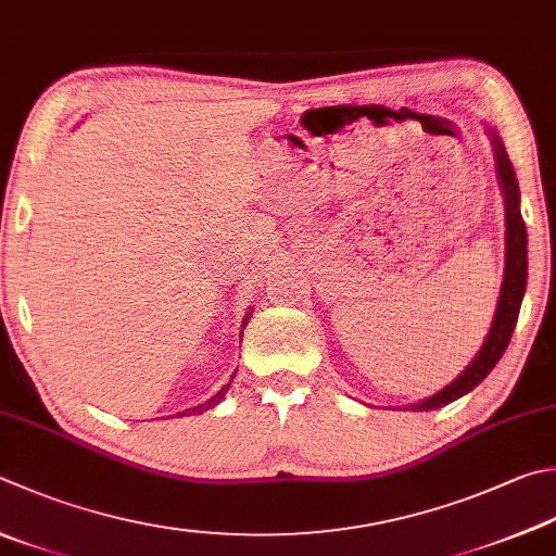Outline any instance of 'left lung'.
<instances>
[{"label":"left lung","instance_id":"obj_1","mask_svg":"<svg viewBox=\"0 0 556 556\" xmlns=\"http://www.w3.org/2000/svg\"><path fill=\"white\" fill-rule=\"evenodd\" d=\"M484 130L491 140V150H494L496 181L501 186V193H504V207H506V268H504V280H501L494 321H491L486 339L481 343V349L472 358V363H469L453 382L445 384L441 392L426 396V400L400 406L402 412H433V408L447 406L450 402H455L467 392H472L475 387L496 368L501 355H504L508 349L513 329H516L520 302H522V295H526V286H528V232L520 215L518 179L506 154L504 140H501L498 130L491 123H484Z\"/></svg>","mask_w":556,"mask_h":556}]
</instances>
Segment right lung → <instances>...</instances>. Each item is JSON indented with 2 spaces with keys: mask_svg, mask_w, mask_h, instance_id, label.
<instances>
[{
  "mask_svg": "<svg viewBox=\"0 0 556 556\" xmlns=\"http://www.w3.org/2000/svg\"><path fill=\"white\" fill-rule=\"evenodd\" d=\"M251 312L254 309H249L247 314H244V321H242V333H244V329H247V324H249V317H251ZM237 375V372H235ZM235 375L229 377V382L223 387V390H219L217 394H213L211 400L207 402H203V404H198V406H191V408H186V412H181V414H176V416H195V414H203V412H207V408H213V406H217L219 402L225 400V394H227V390H229V384H232V380H235Z\"/></svg>",
  "mask_w": 556,
  "mask_h": 556,
  "instance_id": "1",
  "label": "right lung"
}]
</instances>
